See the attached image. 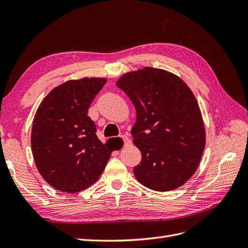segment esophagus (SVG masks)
Here are the masks:
<instances>
[{"label":"esophagus","instance_id":"34e87169","mask_svg":"<svg viewBox=\"0 0 248 248\" xmlns=\"http://www.w3.org/2000/svg\"><path fill=\"white\" fill-rule=\"evenodd\" d=\"M121 139L123 140V142H124V145H125V146H127V145H129V144H130V139H129L128 137L122 136V137H121Z\"/></svg>","mask_w":248,"mask_h":248}]
</instances>
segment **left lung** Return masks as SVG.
<instances>
[{
	"label": "left lung",
	"instance_id": "left-lung-1",
	"mask_svg": "<svg viewBox=\"0 0 248 248\" xmlns=\"http://www.w3.org/2000/svg\"><path fill=\"white\" fill-rule=\"evenodd\" d=\"M116 86L137 111L132 140L141 153L133 171L150 189L170 191L198 170L206 130L196 96L186 82L168 70L144 67L127 72Z\"/></svg>",
	"mask_w": 248,
	"mask_h": 248
}]
</instances>
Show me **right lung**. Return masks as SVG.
Returning <instances> with one entry per match:
<instances>
[{
	"instance_id": "obj_1",
	"label": "right lung",
	"mask_w": 248,
	"mask_h": 248,
	"mask_svg": "<svg viewBox=\"0 0 248 248\" xmlns=\"http://www.w3.org/2000/svg\"><path fill=\"white\" fill-rule=\"evenodd\" d=\"M104 78L70 79L44 97L33 120L31 147L36 168L54 188L77 193L93 185L114 150L97 138L88 116Z\"/></svg>"
}]
</instances>
